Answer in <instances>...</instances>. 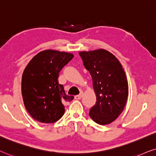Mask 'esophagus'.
<instances>
[{"mask_svg": "<svg viewBox=\"0 0 156 156\" xmlns=\"http://www.w3.org/2000/svg\"><path fill=\"white\" fill-rule=\"evenodd\" d=\"M83 93L80 92V93L79 95H76V96H75V99H76V100L81 99L82 97H83Z\"/></svg>", "mask_w": 156, "mask_h": 156, "instance_id": "34e87169", "label": "esophagus"}]
</instances>
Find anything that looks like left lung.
Here are the masks:
<instances>
[{
    "label": "left lung",
    "instance_id": "obj_1",
    "mask_svg": "<svg viewBox=\"0 0 156 156\" xmlns=\"http://www.w3.org/2000/svg\"><path fill=\"white\" fill-rule=\"evenodd\" d=\"M90 72L96 103L89 115L95 123L108 125L118 118L127 102L128 84L126 73L117 58L105 49L79 52Z\"/></svg>",
    "mask_w": 156,
    "mask_h": 156
}]
</instances>
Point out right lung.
<instances>
[{
    "label": "right lung",
    "instance_id": "right-lung-1",
    "mask_svg": "<svg viewBox=\"0 0 156 156\" xmlns=\"http://www.w3.org/2000/svg\"><path fill=\"white\" fill-rule=\"evenodd\" d=\"M73 54L45 50L31 59L22 76L21 93L24 105L31 117L41 123H53L65 113L63 102L74 98L66 94L58 83V74L73 58Z\"/></svg>",
    "mask_w": 156,
    "mask_h": 156
}]
</instances>
